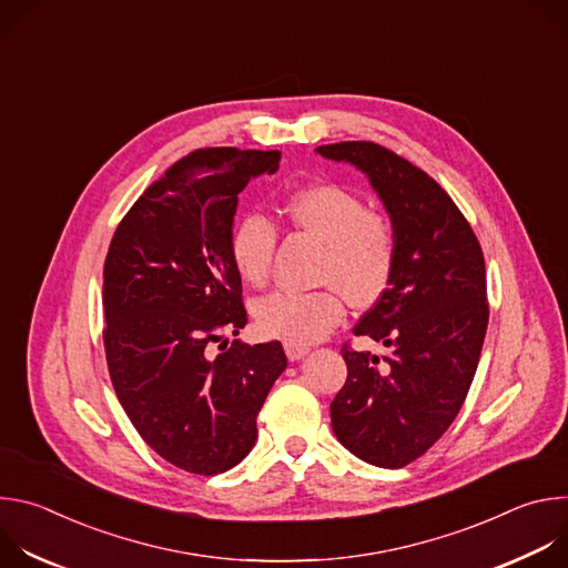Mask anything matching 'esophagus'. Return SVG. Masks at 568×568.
<instances>
[{"mask_svg":"<svg viewBox=\"0 0 568 568\" xmlns=\"http://www.w3.org/2000/svg\"><path fill=\"white\" fill-rule=\"evenodd\" d=\"M283 346H285V353H287V357L292 362H296V359H301V357H305L310 353V346L298 344V342H285Z\"/></svg>","mask_w":568,"mask_h":568,"instance_id":"1","label":"esophagus"}]
</instances>
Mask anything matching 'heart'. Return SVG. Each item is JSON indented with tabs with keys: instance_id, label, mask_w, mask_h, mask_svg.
Wrapping results in <instances>:
<instances>
[{
	"instance_id": "1",
	"label": "heart",
	"mask_w": 568,
	"mask_h": 568,
	"mask_svg": "<svg viewBox=\"0 0 568 568\" xmlns=\"http://www.w3.org/2000/svg\"><path fill=\"white\" fill-rule=\"evenodd\" d=\"M281 213L301 231L323 242L321 281L331 285L312 292L278 290L254 305L258 328L270 337L312 344L328 335L355 305H373L388 290L395 261V224L377 211H366L359 195L337 184H310L294 191ZM276 250L274 224L250 213L231 233V263L240 278L261 287L272 274Z\"/></svg>"
}]
</instances>
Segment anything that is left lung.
I'll return each mask as SVG.
<instances>
[{"mask_svg":"<svg viewBox=\"0 0 568 568\" xmlns=\"http://www.w3.org/2000/svg\"><path fill=\"white\" fill-rule=\"evenodd\" d=\"M316 152L362 171L397 233L390 285L353 328L386 355L344 344L333 432L357 458L404 467L449 429L474 379L490 316L483 252L452 197L412 161L373 141Z\"/></svg>","mask_w":568,"mask_h":568,"instance_id":"8db88e82","label":"left lung"}]
</instances>
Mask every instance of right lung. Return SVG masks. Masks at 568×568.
<instances>
[{
  "mask_svg": "<svg viewBox=\"0 0 568 568\" xmlns=\"http://www.w3.org/2000/svg\"><path fill=\"white\" fill-rule=\"evenodd\" d=\"M278 161V150H195L148 186L110 242L103 342L114 390L141 438L191 474L226 471L252 452L287 366L281 342L224 337L247 323L229 252L237 193Z\"/></svg>",
  "mask_w": 568,
  "mask_h": 568,
  "instance_id": "add662e5",
  "label": "right lung"
}]
</instances>
